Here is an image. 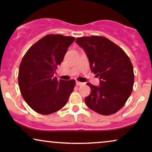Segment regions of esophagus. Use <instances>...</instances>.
<instances>
[{
  "label": "esophagus",
  "instance_id": "1",
  "mask_svg": "<svg viewBox=\"0 0 152 152\" xmlns=\"http://www.w3.org/2000/svg\"><path fill=\"white\" fill-rule=\"evenodd\" d=\"M76 84L77 85V86H82V85H83V84H84V83H82V82H80V81H76Z\"/></svg>",
  "mask_w": 152,
  "mask_h": 152
}]
</instances>
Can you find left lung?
<instances>
[{"label":"left lung","instance_id":"obj_1","mask_svg":"<svg viewBox=\"0 0 152 152\" xmlns=\"http://www.w3.org/2000/svg\"><path fill=\"white\" fill-rule=\"evenodd\" d=\"M88 58L91 70L99 77V86H90L91 93L85 98L86 106L102 115L117 112L124 106L132 92L134 69L123 50L103 36L76 38Z\"/></svg>","mask_w":152,"mask_h":152}]
</instances>
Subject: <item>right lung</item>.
I'll use <instances>...</instances> for the list:
<instances>
[{"mask_svg":"<svg viewBox=\"0 0 152 152\" xmlns=\"http://www.w3.org/2000/svg\"><path fill=\"white\" fill-rule=\"evenodd\" d=\"M75 38L49 34L28 50L19 66L18 85L23 98L41 114L62 109L76 84L74 80L58 81L53 75Z\"/></svg>","mask_w":152,"mask_h":152,"instance_id":"obj_1","label":"right lung"}]
</instances>
